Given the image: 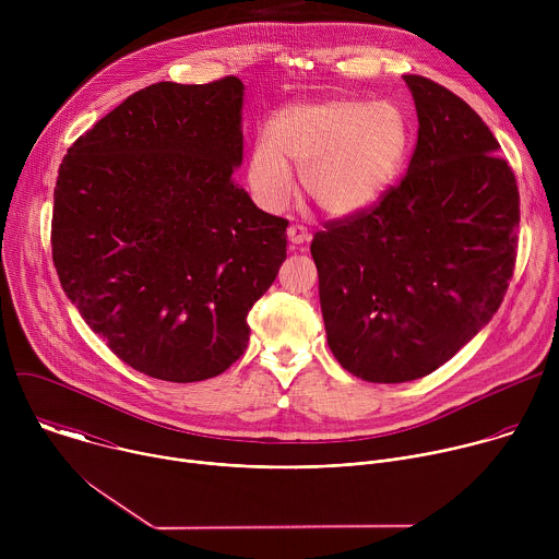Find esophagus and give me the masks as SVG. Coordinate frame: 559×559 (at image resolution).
<instances>
[{"instance_id":"esophagus-1","label":"esophagus","mask_w":559,"mask_h":559,"mask_svg":"<svg viewBox=\"0 0 559 559\" xmlns=\"http://www.w3.org/2000/svg\"><path fill=\"white\" fill-rule=\"evenodd\" d=\"M287 238H289L292 248H298L302 243H309V231L302 225H289L287 227Z\"/></svg>"}]
</instances>
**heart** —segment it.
<instances>
[{"instance_id":"heart-1","label":"heart","mask_w":559,"mask_h":559,"mask_svg":"<svg viewBox=\"0 0 559 559\" xmlns=\"http://www.w3.org/2000/svg\"><path fill=\"white\" fill-rule=\"evenodd\" d=\"M409 143V119L391 102H296L254 143L248 186L259 205L278 212L294 194V166L307 199L330 216H354L384 199Z\"/></svg>"}]
</instances>
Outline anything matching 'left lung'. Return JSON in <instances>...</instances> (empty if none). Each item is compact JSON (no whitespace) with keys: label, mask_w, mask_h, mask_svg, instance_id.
<instances>
[{"label":"left lung","mask_w":559,"mask_h":559,"mask_svg":"<svg viewBox=\"0 0 559 559\" xmlns=\"http://www.w3.org/2000/svg\"><path fill=\"white\" fill-rule=\"evenodd\" d=\"M405 84L418 112L407 175L311 241L332 354L384 384L436 371L491 321L520 225L515 175L480 115L427 76Z\"/></svg>","instance_id":"left-lung-1"}]
</instances>
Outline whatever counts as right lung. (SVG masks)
Returning a JSON list of instances; mask_svg holds the SVG:
<instances>
[{"mask_svg": "<svg viewBox=\"0 0 559 559\" xmlns=\"http://www.w3.org/2000/svg\"><path fill=\"white\" fill-rule=\"evenodd\" d=\"M243 82L152 84L59 166L52 261L88 328L132 369L170 382L223 373L287 257V221L234 181Z\"/></svg>", "mask_w": 559, "mask_h": 559, "instance_id": "1", "label": "right lung"}]
</instances>
